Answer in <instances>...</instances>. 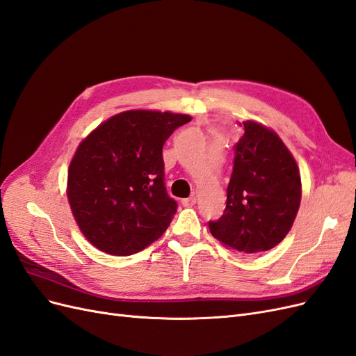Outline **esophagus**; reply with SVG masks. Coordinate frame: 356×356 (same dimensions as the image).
Segmentation results:
<instances>
[{
  "label": "esophagus",
  "mask_w": 356,
  "mask_h": 356,
  "mask_svg": "<svg viewBox=\"0 0 356 356\" xmlns=\"http://www.w3.org/2000/svg\"><path fill=\"white\" fill-rule=\"evenodd\" d=\"M196 202H197V193L193 190L190 197L182 200V204H184V207H193V204H196Z\"/></svg>",
  "instance_id": "1"
}]
</instances>
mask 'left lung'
I'll list each match as a JSON object with an SVG mask.
<instances>
[{"mask_svg":"<svg viewBox=\"0 0 356 356\" xmlns=\"http://www.w3.org/2000/svg\"><path fill=\"white\" fill-rule=\"evenodd\" d=\"M234 145L227 204L209 221L215 239L242 254L268 251L293 227L301 202V178L293 154L272 129L243 122Z\"/></svg>","mask_w":356,"mask_h":356,"instance_id":"8db88e82","label":"left lung"}]
</instances>
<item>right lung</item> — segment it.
Listing matches in <instances>:
<instances>
[{"instance_id": "1", "label": "right lung", "mask_w": 356, "mask_h": 356, "mask_svg": "<svg viewBox=\"0 0 356 356\" xmlns=\"http://www.w3.org/2000/svg\"><path fill=\"white\" fill-rule=\"evenodd\" d=\"M187 114L131 110L81 141L68 169L67 195L84 238L102 252L132 255L157 241L178 204L165 187L161 149Z\"/></svg>"}]
</instances>
